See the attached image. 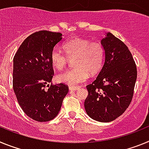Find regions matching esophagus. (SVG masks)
Here are the masks:
<instances>
[{
	"instance_id": "obj_1",
	"label": "esophagus",
	"mask_w": 149,
	"mask_h": 149,
	"mask_svg": "<svg viewBox=\"0 0 149 149\" xmlns=\"http://www.w3.org/2000/svg\"><path fill=\"white\" fill-rule=\"evenodd\" d=\"M69 90L70 91H76L77 90V89H80V87L79 86H69Z\"/></svg>"
}]
</instances>
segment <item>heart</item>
Wrapping results in <instances>:
<instances>
[{"instance_id": "heart-1", "label": "heart", "mask_w": 149, "mask_h": 149, "mask_svg": "<svg viewBox=\"0 0 149 149\" xmlns=\"http://www.w3.org/2000/svg\"><path fill=\"white\" fill-rule=\"evenodd\" d=\"M63 48L68 58L74 57V68L58 74L56 78L59 82L74 86L87 80L89 72L95 74L102 66L104 49L98 42L73 37L63 45ZM51 61L55 68L61 70L66 65L68 58L58 49H54L51 53Z\"/></svg>"}]
</instances>
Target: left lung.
<instances>
[{
	"label": "left lung",
	"instance_id": "left-lung-1",
	"mask_svg": "<svg viewBox=\"0 0 149 149\" xmlns=\"http://www.w3.org/2000/svg\"><path fill=\"white\" fill-rule=\"evenodd\" d=\"M101 43L104 63L98 77L86 86L84 107L93 119L109 122L120 116L131 104L137 72L132 54L120 39L106 33Z\"/></svg>",
	"mask_w": 149,
	"mask_h": 149
}]
</instances>
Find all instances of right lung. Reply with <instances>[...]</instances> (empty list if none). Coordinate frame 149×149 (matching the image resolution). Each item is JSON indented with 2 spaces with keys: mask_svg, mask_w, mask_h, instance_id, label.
Instances as JSON below:
<instances>
[{
  "mask_svg": "<svg viewBox=\"0 0 149 149\" xmlns=\"http://www.w3.org/2000/svg\"><path fill=\"white\" fill-rule=\"evenodd\" d=\"M62 39L60 33L36 32L24 41L13 58V85L18 102L37 122L54 119L68 92L63 84L49 86L54 76L51 53Z\"/></svg>",
  "mask_w": 149,
  "mask_h": 149,
  "instance_id": "obj_1",
  "label": "right lung"
}]
</instances>
